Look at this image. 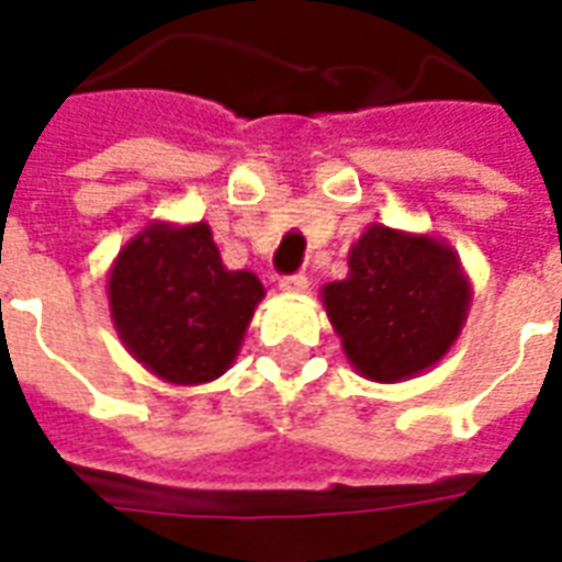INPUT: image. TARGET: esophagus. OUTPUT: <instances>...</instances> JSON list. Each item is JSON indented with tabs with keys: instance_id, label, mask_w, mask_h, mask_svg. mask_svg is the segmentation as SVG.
<instances>
[{
	"instance_id": "1",
	"label": "esophagus",
	"mask_w": 562,
	"mask_h": 562,
	"mask_svg": "<svg viewBox=\"0 0 562 562\" xmlns=\"http://www.w3.org/2000/svg\"><path fill=\"white\" fill-rule=\"evenodd\" d=\"M306 285H310V280H306V273H301V270L280 277L282 292H306Z\"/></svg>"
}]
</instances>
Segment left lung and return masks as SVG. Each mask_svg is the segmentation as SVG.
Here are the masks:
<instances>
[{
    "label": "left lung",
    "mask_w": 562,
    "mask_h": 562,
    "mask_svg": "<svg viewBox=\"0 0 562 562\" xmlns=\"http://www.w3.org/2000/svg\"><path fill=\"white\" fill-rule=\"evenodd\" d=\"M470 285L434 237L373 225L355 244L349 277L325 285L342 349L367 379L401 382L434 367L458 340Z\"/></svg>",
    "instance_id": "obj_1"
}]
</instances>
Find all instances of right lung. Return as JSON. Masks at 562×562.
I'll return each mask as SVG.
<instances>
[{
  "mask_svg": "<svg viewBox=\"0 0 562 562\" xmlns=\"http://www.w3.org/2000/svg\"><path fill=\"white\" fill-rule=\"evenodd\" d=\"M261 294L256 273L222 265L204 222L149 225L120 252L108 282L128 352L177 385L210 382L228 370Z\"/></svg>",
  "mask_w": 562,
  "mask_h": 562,
  "instance_id": "add662e5",
  "label": "right lung"
}]
</instances>
